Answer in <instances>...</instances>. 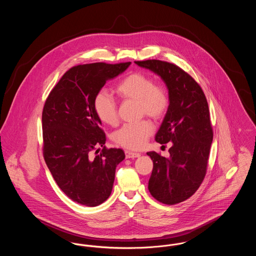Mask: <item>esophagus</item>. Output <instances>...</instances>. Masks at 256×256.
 <instances>
[{
  "mask_svg": "<svg viewBox=\"0 0 256 256\" xmlns=\"http://www.w3.org/2000/svg\"><path fill=\"white\" fill-rule=\"evenodd\" d=\"M124 154H126V158H136L140 156V154L132 152H130V150H126Z\"/></svg>",
  "mask_w": 256,
  "mask_h": 256,
  "instance_id": "1",
  "label": "esophagus"
}]
</instances>
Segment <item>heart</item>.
Here are the masks:
<instances>
[{
  "label": "heart",
  "instance_id": "heart-1",
  "mask_svg": "<svg viewBox=\"0 0 256 256\" xmlns=\"http://www.w3.org/2000/svg\"><path fill=\"white\" fill-rule=\"evenodd\" d=\"M117 93L126 100L138 102L141 116L158 120L165 114L169 106L166 91L156 86L152 78L146 74H130L126 76L116 88ZM94 110L98 119L106 124L115 126L118 122V108L115 100L106 91H100L94 98ZM150 122L142 121L138 124H126L115 132L114 142L128 150H141L152 134Z\"/></svg>",
  "mask_w": 256,
  "mask_h": 256
}]
</instances>
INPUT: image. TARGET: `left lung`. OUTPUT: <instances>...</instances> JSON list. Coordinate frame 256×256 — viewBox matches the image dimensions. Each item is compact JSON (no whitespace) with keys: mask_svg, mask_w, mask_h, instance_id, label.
Segmentation results:
<instances>
[{"mask_svg":"<svg viewBox=\"0 0 256 256\" xmlns=\"http://www.w3.org/2000/svg\"><path fill=\"white\" fill-rule=\"evenodd\" d=\"M161 78L168 89L169 106L156 134L163 145L172 142L170 156L146 154L154 162L148 191L160 202L176 204L189 198L202 182L213 140L206 98L195 80L165 61H135Z\"/></svg>","mask_w":256,"mask_h":256,"instance_id":"8db88e82","label":"left lung"}]
</instances>
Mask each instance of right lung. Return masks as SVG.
I'll use <instances>...</instances> for the list:
<instances>
[{"mask_svg":"<svg viewBox=\"0 0 256 256\" xmlns=\"http://www.w3.org/2000/svg\"><path fill=\"white\" fill-rule=\"evenodd\" d=\"M130 64L74 66L46 100L42 113L44 158L58 187L80 204L97 206L108 198L116 167L126 158L121 148L104 146L106 137L94 110V98L108 80ZM98 146L103 150L92 157L90 152Z\"/></svg>","mask_w":256,"mask_h":256,"instance_id":"right-lung-1","label":"right lung"}]
</instances>
